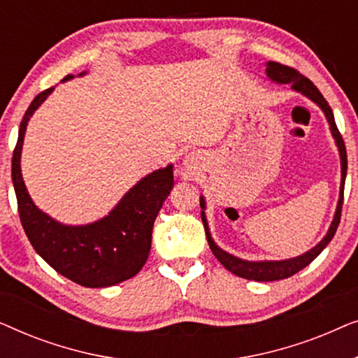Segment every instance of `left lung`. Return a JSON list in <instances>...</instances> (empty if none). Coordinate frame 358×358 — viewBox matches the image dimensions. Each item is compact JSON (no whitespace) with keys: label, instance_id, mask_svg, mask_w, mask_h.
Segmentation results:
<instances>
[{"label":"left lung","instance_id":"1","mask_svg":"<svg viewBox=\"0 0 358 358\" xmlns=\"http://www.w3.org/2000/svg\"><path fill=\"white\" fill-rule=\"evenodd\" d=\"M267 76L271 78L272 81L280 83V85H292V87L298 92H301L303 96L310 97L313 102H316L317 106L321 107L322 112H324L327 122H329L331 134L334 136L337 148H339L341 155V168H342V179H341V192H339V202H337L336 215L334 220H332L329 229H327V234L321 239V243H317L315 248L310 249V251L301 254V256L293 257V259H285V261H243V259L234 257L231 254H228L223 249H220L215 241L212 239V234L208 231V223L207 218H205V200L200 197V207H202V222L205 227V234H207L208 246L215 254V257L218 259L220 262L223 264L224 268H228L229 272H233L234 275L248 278V280H256V282H273V280H282V278H288L295 275L296 272H300L301 268H305L308 264H311L315 259L320 256L322 249H324L327 244L331 243V239L334 238L337 231V227L341 223V213H342V202H344V184H345V176H347V151L344 140H342V135L339 129H337L334 114H332V109L327 104V101L322 97L320 90L313 85V83L308 80L306 76H303L300 71H296L295 68L282 65V63L277 62H268L266 68Z\"/></svg>","mask_w":358,"mask_h":358}]
</instances>
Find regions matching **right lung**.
<instances>
[{"label": "right lung", "mask_w": 358, "mask_h": 358, "mask_svg": "<svg viewBox=\"0 0 358 358\" xmlns=\"http://www.w3.org/2000/svg\"><path fill=\"white\" fill-rule=\"evenodd\" d=\"M71 78L68 75L63 81ZM52 91L48 87L34 97L19 127L11 168L19 218L32 248L63 277L90 288L115 285L136 275L148 259L155 220L174 185L173 164L141 179L99 222L83 227L55 222L34 205L21 174L27 122Z\"/></svg>", "instance_id": "1"}]
</instances>
